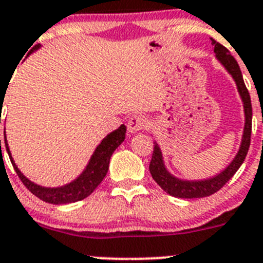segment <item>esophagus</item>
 Here are the masks:
<instances>
[{
    "mask_svg": "<svg viewBox=\"0 0 263 263\" xmlns=\"http://www.w3.org/2000/svg\"><path fill=\"white\" fill-rule=\"evenodd\" d=\"M127 126H128V131L132 132V134L141 131V129L146 127V118L140 114L132 115V117L129 118Z\"/></svg>",
    "mask_w": 263,
    "mask_h": 263,
    "instance_id": "obj_1",
    "label": "esophagus"
}]
</instances>
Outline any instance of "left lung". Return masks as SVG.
I'll return each mask as SVG.
<instances>
[{
	"mask_svg": "<svg viewBox=\"0 0 263 263\" xmlns=\"http://www.w3.org/2000/svg\"><path fill=\"white\" fill-rule=\"evenodd\" d=\"M212 40V44L215 46L214 51L216 53V58L220 63L223 64L224 68L229 72V74L233 77L237 85L238 93H240L241 99L243 102V111H245V127H243L242 141L241 146L238 149L237 155L233 158L231 164L223 170V172L217 174L216 177L204 181H182V179L173 177L166 170L162 161V153L157 144H155L153 148V155L151 164H149V172L152 174V178L157 182L165 193L169 195L176 196V198H183V199H194V198H203V196H210L219 191L223 187L224 184L235 176L238 167L243 162L245 157L248 155L250 145V136H252V101H250L249 91H248L245 82H243L242 74H241L240 67H238L237 61L235 58L231 55V52L217 43L215 39Z\"/></svg>",
	"mask_w": 263,
	"mask_h": 263,
	"instance_id": "1",
	"label": "left lung"
}]
</instances>
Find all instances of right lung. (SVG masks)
Returning <instances> with one entry per match:
<instances>
[{
    "mask_svg": "<svg viewBox=\"0 0 263 263\" xmlns=\"http://www.w3.org/2000/svg\"><path fill=\"white\" fill-rule=\"evenodd\" d=\"M39 47L40 44H36L35 48H32V51L37 49ZM2 98H4V96H2ZM4 137L6 151H8V155L9 157H10L14 170H15L16 174H18V177H20V179L22 181V183L25 184L26 187L31 191L35 196H37L39 199L43 200V202L51 203V204H67V203L79 202V200L85 199V198L90 195V194L98 187V184L103 181V178H105L106 174H107L111 156H112L115 149H117L118 146L124 141V139H126V126L122 124L119 128L112 131L111 134H108L107 136L103 139L102 143L97 146L96 152L91 156L86 169L82 172V174L79 178L74 179V181L70 182V183L65 184L63 187L56 189L42 187L39 184L34 183V182H31L30 179L26 178L22 173H21V170L16 167L13 158H11L10 151H9L8 146V141H6V135L5 134Z\"/></svg>",
    "mask_w": 263,
    "mask_h": 263,
    "instance_id": "obj_1",
    "label": "right lung"
}]
</instances>
